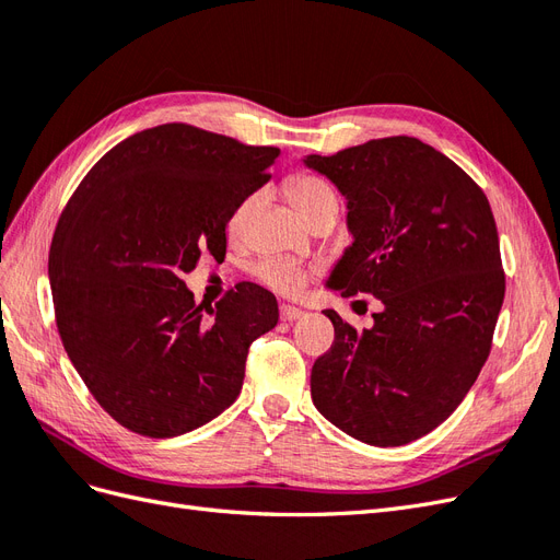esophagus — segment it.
<instances>
[{
	"instance_id": "esophagus-1",
	"label": "esophagus",
	"mask_w": 560,
	"mask_h": 560,
	"mask_svg": "<svg viewBox=\"0 0 560 560\" xmlns=\"http://www.w3.org/2000/svg\"><path fill=\"white\" fill-rule=\"evenodd\" d=\"M301 315H303V311L296 308V306H287V303H282V306H280V319L282 322H294Z\"/></svg>"
}]
</instances>
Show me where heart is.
<instances>
[{
    "instance_id": "1",
    "label": "heart",
    "mask_w": 560,
    "mask_h": 560,
    "mask_svg": "<svg viewBox=\"0 0 560 560\" xmlns=\"http://www.w3.org/2000/svg\"><path fill=\"white\" fill-rule=\"evenodd\" d=\"M287 194H290L294 208L301 212V217L306 219V222L325 210H338V196L334 191V186L322 177H315L308 173H299L290 177V182H287ZM257 202H259V194H249L247 198H243L229 217V229L241 231L249 219V214L254 212V208H257ZM254 273H257L261 282L273 287V290L282 294H296L308 280L306 268L287 259H264L257 264V268H254Z\"/></svg>"
}]
</instances>
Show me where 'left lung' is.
<instances>
[{"label":"left lung","mask_w":560,"mask_h":560,"mask_svg":"<svg viewBox=\"0 0 560 560\" xmlns=\"http://www.w3.org/2000/svg\"><path fill=\"white\" fill-rule=\"evenodd\" d=\"M303 163L348 198L354 243L329 287L383 303L362 331L325 311L334 343L313 364V404L369 446L416 442L457 409L493 346L504 270L488 198L406 135Z\"/></svg>","instance_id":"1"}]
</instances>
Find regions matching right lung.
<instances>
[{
    "label": "right lung",
    "instance_id": "add662e5",
    "mask_svg": "<svg viewBox=\"0 0 560 560\" xmlns=\"http://www.w3.org/2000/svg\"><path fill=\"white\" fill-rule=\"evenodd\" d=\"M278 154L163 124L109 149L65 206L48 252L58 331L126 430L177 436L241 395L247 350L278 325V301L238 282L206 308L182 276L200 254L224 257L231 212L270 179Z\"/></svg>",
    "mask_w": 560,
    "mask_h": 560
}]
</instances>
